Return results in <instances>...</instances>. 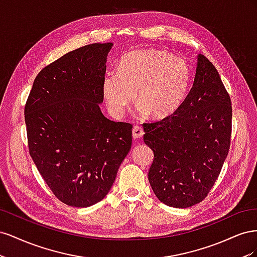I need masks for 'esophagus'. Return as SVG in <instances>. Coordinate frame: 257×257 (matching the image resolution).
<instances>
[{"instance_id": "1", "label": "esophagus", "mask_w": 257, "mask_h": 257, "mask_svg": "<svg viewBox=\"0 0 257 257\" xmlns=\"http://www.w3.org/2000/svg\"><path fill=\"white\" fill-rule=\"evenodd\" d=\"M144 130L141 126H135L133 128V138L134 139H141L144 136Z\"/></svg>"}]
</instances>
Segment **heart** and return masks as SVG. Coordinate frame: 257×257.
<instances>
[{"instance_id":"b5f03b06","label":"heart","mask_w":257,"mask_h":257,"mask_svg":"<svg viewBox=\"0 0 257 257\" xmlns=\"http://www.w3.org/2000/svg\"><path fill=\"white\" fill-rule=\"evenodd\" d=\"M192 82V69L182 58L164 50H134L123 56L118 71L107 73L102 82L108 109L122 115L135 98L141 112L165 119L183 104Z\"/></svg>"}]
</instances>
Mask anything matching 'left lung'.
I'll list each match as a JSON object with an SVG mask.
<instances>
[{
    "label": "left lung",
    "instance_id": "left-lung-1",
    "mask_svg": "<svg viewBox=\"0 0 257 257\" xmlns=\"http://www.w3.org/2000/svg\"><path fill=\"white\" fill-rule=\"evenodd\" d=\"M144 142L154 160L148 174L153 193L169 207L200 203L226 159L231 133L230 97L213 64L197 56L195 78L181 107L144 124Z\"/></svg>",
    "mask_w": 257,
    "mask_h": 257
}]
</instances>
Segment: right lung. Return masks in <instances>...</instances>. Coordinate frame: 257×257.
<instances>
[{
  "label": "right lung",
  "instance_id": "1",
  "mask_svg": "<svg viewBox=\"0 0 257 257\" xmlns=\"http://www.w3.org/2000/svg\"><path fill=\"white\" fill-rule=\"evenodd\" d=\"M113 44H91L43 68L25 107L31 158L62 203L87 208L110 191L132 146V125L99 108Z\"/></svg>",
  "mask_w": 257,
  "mask_h": 257
}]
</instances>
